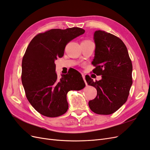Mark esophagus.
Instances as JSON below:
<instances>
[{
  "instance_id": "esophagus-1",
  "label": "esophagus",
  "mask_w": 150,
  "mask_h": 150,
  "mask_svg": "<svg viewBox=\"0 0 150 150\" xmlns=\"http://www.w3.org/2000/svg\"><path fill=\"white\" fill-rule=\"evenodd\" d=\"M82 76H83V79H84V82H85V84H86V85H87V83H86V79H85V76H84V74H83Z\"/></svg>"
}]
</instances>
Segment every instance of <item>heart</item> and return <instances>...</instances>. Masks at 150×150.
<instances>
[{"mask_svg":"<svg viewBox=\"0 0 150 150\" xmlns=\"http://www.w3.org/2000/svg\"><path fill=\"white\" fill-rule=\"evenodd\" d=\"M90 41L91 40H84L83 42H90Z\"/></svg>","mask_w":150,"mask_h":150,"instance_id":"1","label":"heart"}]
</instances>
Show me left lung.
<instances>
[{
	"label": "left lung",
	"instance_id": "obj_1",
	"mask_svg": "<svg viewBox=\"0 0 150 150\" xmlns=\"http://www.w3.org/2000/svg\"><path fill=\"white\" fill-rule=\"evenodd\" d=\"M96 44L92 64L93 73L102 79L94 82L86 76L88 84L97 90V96L89 101L91 110L98 115H111L127 101L133 84V66L128 50L121 39L103 30L94 34Z\"/></svg>",
	"mask_w": 150,
	"mask_h": 150
}]
</instances>
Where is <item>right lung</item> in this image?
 I'll list each match as a JSON object with an SVG mask.
<instances>
[{
    "mask_svg": "<svg viewBox=\"0 0 150 150\" xmlns=\"http://www.w3.org/2000/svg\"><path fill=\"white\" fill-rule=\"evenodd\" d=\"M85 30L79 28L52 29L32 39L22 58L21 79L27 99L40 114L54 117L68 110L66 95L85 87L82 76L74 70L57 79L54 61L64 55L67 43Z\"/></svg>",
    "mask_w": 150,
    "mask_h": 150,
    "instance_id": "add662e5",
    "label": "right lung"
}]
</instances>
